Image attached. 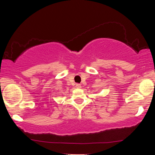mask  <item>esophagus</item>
Masks as SVG:
<instances>
[{
    "label": "esophagus",
    "instance_id": "esophagus-1",
    "mask_svg": "<svg viewBox=\"0 0 155 155\" xmlns=\"http://www.w3.org/2000/svg\"><path fill=\"white\" fill-rule=\"evenodd\" d=\"M76 87H77V88H81V84H78V83L76 84Z\"/></svg>",
    "mask_w": 155,
    "mask_h": 155
}]
</instances>
